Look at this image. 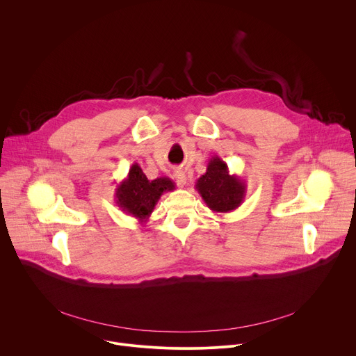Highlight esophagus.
I'll return each instance as SVG.
<instances>
[{
	"label": "esophagus",
	"mask_w": 356,
	"mask_h": 356,
	"mask_svg": "<svg viewBox=\"0 0 356 356\" xmlns=\"http://www.w3.org/2000/svg\"><path fill=\"white\" fill-rule=\"evenodd\" d=\"M175 179H176L177 184H179L180 187L186 186V183H187V177H186V173H184L183 170H180V169L175 172Z\"/></svg>",
	"instance_id": "1"
}]
</instances>
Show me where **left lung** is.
I'll return each mask as SVG.
<instances>
[{
    "label": "left lung",
    "mask_w": 356,
    "mask_h": 356,
    "mask_svg": "<svg viewBox=\"0 0 356 356\" xmlns=\"http://www.w3.org/2000/svg\"><path fill=\"white\" fill-rule=\"evenodd\" d=\"M195 190L214 213H231L245 200L246 181L236 175H231L228 165L213 156L206 173L195 181Z\"/></svg>",
    "instance_id": "obj_1"
}]
</instances>
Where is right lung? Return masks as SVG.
I'll return each instance as SVG.
<instances>
[{
	"instance_id": "right-lung-1",
	"label": "right lung",
	"mask_w": 356,
	"mask_h": 356,
	"mask_svg": "<svg viewBox=\"0 0 356 356\" xmlns=\"http://www.w3.org/2000/svg\"><path fill=\"white\" fill-rule=\"evenodd\" d=\"M175 188L176 184L169 177L147 180L140 166L134 163L127 177L115 188V202L121 211L145 224L154 213L162 194Z\"/></svg>"
}]
</instances>
